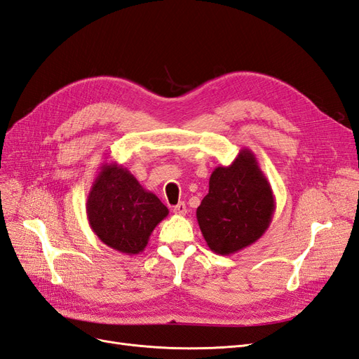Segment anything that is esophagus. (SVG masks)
<instances>
[{"label":"esophagus","mask_w":359,"mask_h":359,"mask_svg":"<svg viewBox=\"0 0 359 359\" xmlns=\"http://www.w3.org/2000/svg\"><path fill=\"white\" fill-rule=\"evenodd\" d=\"M172 211L175 212V214H178V215H184V214L187 212V206H186V203H184V202H180L178 205L173 206Z\"/></svg>","instance_id":"1"}]
</instances>
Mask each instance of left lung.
Returning <instances> with one entry per match:
<instances>
[{
	"instance_id": "left-lung-1",
	"label": "left lung",
	"mask_w": 359,
	"mask_h": 359,
	"mask_svg": "<svg viewBox=\"0 0 359 359\" xmlns=\"http://www.w3.org/2000/svg\"><path fill=\"white\" fill-rule=\"evenodd\" d=\"M276 198L252 149L243 148L229 166H217L210 191L196 210L206 244L214 253L233 255L262 236L273 220Z\"/></svg>"
}]
</instances>
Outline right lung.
<instances>
[{
  "label": "right lung",
  "instance_id": "obj_1",
  "mask_svg": "<svg viewBox=\"0 0 359 359\" xmlns=\"http://www.w3.org/2000/svg\"><path fill=\"white\" fill-rule=\"evenodd\" d=\"M169 210L145 190L132 172L103 163L86 199V217L99 240L128 256L144 252L156 226Z\"/></svg>",
  "mask_w": 359,
  "mask_h": 359
}]
</instances>
